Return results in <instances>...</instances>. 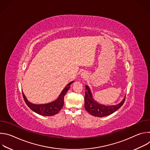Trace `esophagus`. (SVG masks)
Returning <instances> with one entry per match:
<instances>
[{
	"mask_svg": "<svg viewBox=\"0 0 150 150\" xmlns=\"http://www.w3.org/2000/svg\"><path fill=\"white\" fill-rule=\"evenodd\" d=\"M87 76V74L85 72H82L81 74V77L82 78H86Z\"/></svg>",
	"mask_w": 150,
	"mask_h": 150,
	"instance_id": "esophagus-1",
	"label": "esophagus"
}]
</instances>
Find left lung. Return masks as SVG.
Here are the masks:
<instances>
[{"instance_id": "8db88e82", "label": "left lung", "mask_w": 150, "mask_h": 150, "mask_svg": "<svg viewBox=\"0 0 150 150\" xmlns=\"http://www.w3.org/2000/svg\"><path fill=\"white\" fill-rule=\"evenodd\" d=\"M85 109L90 115L96 117H104L110 115L117 110L123 104L125 97L123 100L118 104L112 105H105L96 102L92 96L91 90L87 85H85Z\"/></svg>"}]
</instances>
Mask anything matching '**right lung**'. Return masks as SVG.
I'll return each mask as SVG.
<instances>
[{
    "mask_svg": "<svg viewBox=\"0 0 150 150\" xmlns=\"http://www.w3.org/2000/svg\"><path fill=\"white\" fill-rule=\"evenodd\" d=\"M74 82V81H72L69 82L62 90L59 97L56 100L51 103L44 104H35L31 103L28 101V100L27 99L26 97L23 92L24 101L27 105L30 108V109H31L33 112L40 115L45 116H53L59 113V111L62 109L64 104V97H65L66 93L69 89L71 87L70 85Z\"/></svg>",
    "mask_w": 150,
    "mask_h": 150,
    "instance_id": "add662e5",
    "label": "right lung"
}]
</instances>
